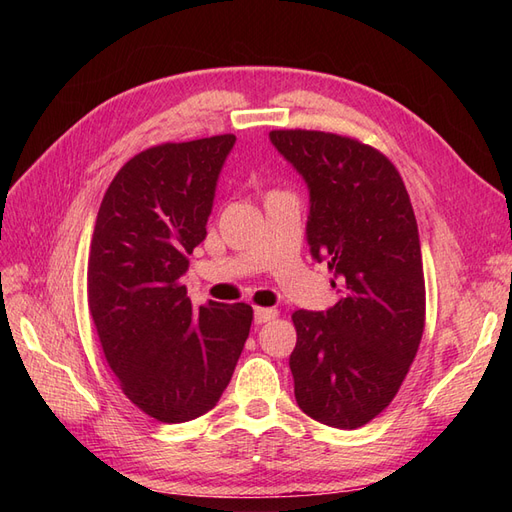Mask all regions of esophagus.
Here are the masks:
<instances>
[{
  "label": "esophagus",
  "instance_id": "34e87169",
  "mask_svg": "<svg viewBox=\"0 0 512 512\" xmlns=\"http://www.w3.org/2000/svg\"><path fill=\"white\" fill-rule=\"evenodd\" d=\"M277 316L275 309H269V307H254V322L256 324H265L269 320H273Z\"/></svg>",
  "mask_w": 512,
  "mask_h": 512
}]
</instances>
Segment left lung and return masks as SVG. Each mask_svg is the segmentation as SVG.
Segmentation results:
<instances>
[{
  "mask_svg": "<svg viewBox=\"0 0 512 512\" xmlns=\"http://www.w3.org/2000/svg\"><path fill=\"white\" fill-rule=\"evenodd\" d=\"M269 141L307 185L309 254L327 262L339 294L327 312L292 314L294 397L318 423L363 427L391 404L423 337V258L410 196L397 168L354 138L273 130Z\"/></svg>",
  "mask_w": 512,
  "mask_h": 512,
  "instance_id": "1",
  "label": "left lung"
}]
</instances>
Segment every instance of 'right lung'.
Masks as SVG:
<instances>
[{
  "instance_id": "1",
  "label": "right lung",
  "mask_w": 512,
  "mask_h": 512,
  "mask_svg": "<svg viewBox=\"0 0 512 512\" xmlns=\"http://www.w3.org/2000/svg\"><path fill=\"white\" fill-rule=\"evenodd\" d=\"M232 134L138 153L102 198L87 265V303L123 393L162 423L218 404L252 327V307L198 309L181 277L207 237Z\"/></svg>"
}]
</instances>
